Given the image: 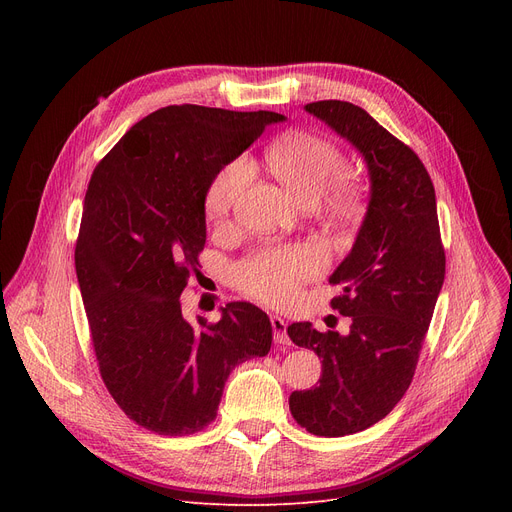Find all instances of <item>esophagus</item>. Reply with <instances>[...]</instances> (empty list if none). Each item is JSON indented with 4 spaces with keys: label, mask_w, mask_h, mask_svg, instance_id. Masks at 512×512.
<instances>
[{
    "label": "esophagus",
    "mask_w": 512,
    "mask_h": 512,
    "mask_svg": "<svg viewBox=\"0 0 512 512\" xmlns=\"http://www.w3.org/2000/svg\"><path fill=\"white\" fill-rule=\"evenodd\" d=\"M286 321L282 319V317H278V315H274L272 317V330H274V340L278 342V344H288L290 340H288V334H286Z\"/></svg>",
    "instance_id": "obj_1"
}]
</instances>
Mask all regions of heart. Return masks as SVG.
Returning a JSON list of instances; mask_svg holds the SVG:
<instances>
[{
    "label": "heart",
    "instance_id": "1",
    "mask_svg": "<svg viewBox=\"0 0 512 512\" xmlns=\"http://www.w3.org/2000/svg\"><path fill=\"white\" fill-rule=\"evenodd\" d=\"M274 176L288 188L301 205L311 207L319 199L338 218H348L361 207V182L355 172L342 170L338 147L313 132L292 130L282 134L265 153ZM251 180L247 159H234L213 176L205 191V213L222 222L245 193ZM324 267V255L313 245H292L261 251L236 270L238 286L253 297L286 305L299 286L315 278Z\"/></svg>",
    "mask_w": 512,
    "mask_h": 512
}]
</instances>
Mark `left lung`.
I'll list each match as a JSON object with an SVG mask.
<instances>
[{
  "label": "left lung",
  "instance_id": "8db88e82",
  "mask_svg": "<svg viewBox=\"0 0 512 512\" xmlns=\"http://www.w3.org/2000/svg\"><path fill=\"white\" fill-rule=\"evenodd\" d=\"M363 157L369 203L355 245L330 276L332 307L351 330L288 326L297 346L321 359L319 386L290 394V413L315 436L340 438L384 419L405 396L444 284L436 191L411 147L363 107L326 99L305 105Z\"/></svg>",
  "mask_w": 512,
  "mask_h": 512
}]
</instances>
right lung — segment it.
<instances>
[{
	"mask_svg": "<svg viewBox=\"0 0 512 512\" xmlns=\"http://www.w3.org/2000/svg\"><path fill=\"white\" fill-rule=\"evenodd\" d=\"M276 112L168 105L134 124L95 168L74 251L101 378L118 407L161 436L201 432L230 371L265 357L272 324L228 303L207 324L182 315V290L205 247V191Z\"/></svg>",
	"mask_w": 512,
	"mask_h": 512,
	"instance_id": "add662e5",
	"label": "right lung"
}]
</instances>
